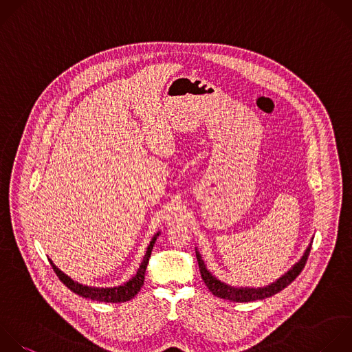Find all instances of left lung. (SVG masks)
<instances>
[{"instance_id":"1","label":"left lung","mask_w":352,"mask_h":352,"mask_svg":"<svg viewBox=\"0 0 352 352\" xmlns=\"http://www.w3.org/2000/svg\"><path fill=\"white\" fill-rule=\"evenodd\" d=\"M311 245L312 242L308 245L307 250L304 252L302 257L300 258L298 263H296L293 265L292 270H289L283 276H280L276 282L264 286V287H234L230 286L221 280H219L216 276H213L208 268L205 267V263L201 257V254L198 252L197 253V260H198V265H199V271H201V276L205 282V285L208 286V289L217 297L224 298V300H230V301H236V302H249V301H254V300H263L267 297H271L274 294H276L278 292H280L282 289H285L286 286H289L302 271L307 258L309 256V250H311Z\"/></svg>"}]
</instances>
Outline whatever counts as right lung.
<instances>
[{"mask_svg": "<svg viewBox=\"0 0 352 352\" xmlns=\"http://www.w3.org/2000/svg\"><path fill=\"white\" fill-rule=\"evenodd\" d=\"M160 235V232H157L148 248H147V252L144 254V258L136 272V275L128 280L126 283L121 285V286H117V287H92V286H85V285H81L76 280H73L70 276H67L63 271H60L54 263L52 260L50 258L51 261V265L54 268V271L56 272V275L59 276V279L74 293H77L78 296H82L85 298H91V300H96V301H104V302H124V301H128L131 298H133L139 290L142 289L143 283H144V272H146V268H147V264H148V260H150V256H151V250H153V246L157 241V236Z\"/></svg>", "mask_w": 352, "mask_h": 352, "instance_id": "add662e5", "label": "right lung"}]
</instances>
